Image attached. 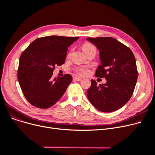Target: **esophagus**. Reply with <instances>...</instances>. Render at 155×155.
<instances>
[{
	"label": "esophagus",
	"mask_w": 155,
	"mask_h": 155,
	"mask_svg": "<svg viewBox=\"0 0 155 155\" xmlns=\"http://www.w3.org/2000/svg\"><path fill=\"white\" fill-rule=\"evenodd\" d=\"M73 80L74 81H77V82H79V81H81L82 80V78H80V77H74L73 78Z\"/></svg>",
	"instance_id": "esophagus-1"
}]
</instances>
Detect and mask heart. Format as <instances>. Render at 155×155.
<instances>
[{
  "label": "heart",
  "instance_id": "1",
  "mask_svg": "<svg viewBox=\"0 0 155 155\" xmlns=\"http://www.w3.org/2000/svg\"><path fill=\"white\" fill-rule=\"evenodd\" d=\"M93 48H95V46L93 45H92L91 43H86L84 44L82 46V50L84 53H85L88 50H90V49ZM77 71L79 73L80 75H85L87 74V73H88V71L85 68H78L77 70Z\"/></svg>",
  "mask_w": 155,
  "mask_h": 155
}]
</instances>
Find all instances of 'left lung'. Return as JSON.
<instances>
[{"instance_id":"left-lung-1","label":"left lung","mask_w":155,"mask_h":155,"mask_svg":"<svg viewBox=\"0 0 155 155\" xmlns=\"http://www.w3.org/2000/svg\"><path fill=\"white\" fill-rule=\"evenodd\" d=\"M98 49L101 64L95 76L107 80L97 85L91 80L87 91L88 101L99 110L110 112L123 107L131 98L137 79L136 59L132 51L111 37L87 38Z\"/></svg>"}]
</instances>
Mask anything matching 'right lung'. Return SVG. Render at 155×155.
Returning <instances> with one entry per match:
<instances>
[{"label": "right lung", "instance_id": "1", "mask_svg": "<svg viewBox=\"0 0 155 155\" xmlns=\"http://www.w3.org/2000/svg\"><path fill=\"white\" fill-rule=\"evenodd\" d=\"M79 37L50 36L35 39L21 54L18 79L27 101L40 109L58 102L72 82L69 74L52 80L56 65L66 60L68 48Z\"/></svg>", "mask_w": 155, "mask_h": 155}]
</instances>
